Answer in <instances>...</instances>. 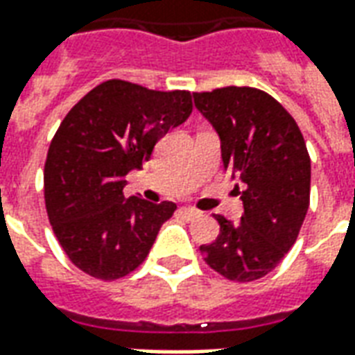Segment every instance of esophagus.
<instances>
[{"label": "esophagus", "mask_w": 355, "mask_h": 355, "mask_svg": "<svg viewBox=\"0 0 355 355\" xmlns=\"http://www.w3.org/2000/svg\"><path fill=\"white\" fill-rule=\"evenodd\" d=\"M180 215L184 216V218H188V220H192L196 216H200V211H196V209L192 207H180Z\"/></svg>", "instance_id": "obj_1"}]
</instances>
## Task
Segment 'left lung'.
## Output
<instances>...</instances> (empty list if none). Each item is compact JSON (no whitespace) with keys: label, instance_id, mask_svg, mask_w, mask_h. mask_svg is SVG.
I'll use <instances>...</instances> for the list:
<instances>
[{"label":"left lung","instance_id":"left-lung-1","mask_svg":"<svg viewBox=\"0 0 355 355\" xmlns=\"http://www.w3.org/2000/svg\"><path fill=\"white\" fill-rule=\"evenodd\" d=\"M193 102L220 139L224 171L243 184L239 223L215 215L220 234L200 251L226 279L254 282L283 261L308 213L304 137L289 112L261 89L193 93Z\"/></svg>","mask_w":355,"mask_h":355}]
</instances>
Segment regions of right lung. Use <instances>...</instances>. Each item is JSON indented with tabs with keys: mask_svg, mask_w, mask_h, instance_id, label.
Returning a JSON list of instances; mask_svg holds the SVG:
<instances>
[{
	"mask_svg": "<svg viewBox=\"0 0 355 355\" xmlns=\"http://www.w3.org/2000/svg\"><path fill=\"white\" fill-rule=\"evenodd\" d=\"M190 114L188 91L110 80L62 119L45 162V207L58 243L85 274L112 282L144 262L177 205L127 200L125 177Z\"/></svg>",
	"mask_w": 355,
	"mask_h": 355,
	"instance_id": "add662e5",
	"label": "right lung"
}]
</instances>
